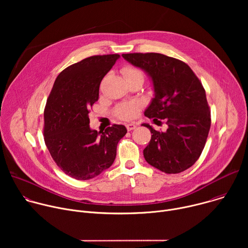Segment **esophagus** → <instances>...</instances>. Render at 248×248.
Returning <instances> with one entry per match:
<instances>
[{
    "label": "esophagus",
    "instance_id": "34e87169",
    "mask_svg": "<svg viewBox=\"0 0 248 248\" xmlns=\"http://www.w3.org/2000/svg\"><path fill=\"white\" fill-rule=\"evenodd\" d=\"M125 127H126V129L129 131V130L134 129V128L136 127V124H125Z\"/></svg>",
    "mask_w": 248,
    "mask_h": 248
}]
</instances>
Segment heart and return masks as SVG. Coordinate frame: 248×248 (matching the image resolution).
<instances>
[{
    "instance_id": "1",
    "label": "heart",
    "mask_w": 248,
    "mask_h": 248,
    "mask_svg": "<svg viewBox=\"0 0 248 248\" xmlns=\"http://www.w3.org/2000/svg\"><path fill=\"white\" fill-rule=\"evenodd\" d=\"M122 73L125 78L126 81L133 78H140L142 81L144 80V74L142 73V70H140L139 68L134 67L132 65L124 66L122 68ZM138 110V105L135 103H122L116 107L115 114L118 118L122 120H130L137 115Z\"/></svg>"
}]
</instances>
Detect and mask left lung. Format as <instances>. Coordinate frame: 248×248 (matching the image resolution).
I'll use <instances>...</instances> for the list:
<instances>
[{"label":"left lung","mask_w":248,"mask_h":248,"mask_svg":"<svg viewBox=\"0 0 248 248\" xmlns=\"http://www.w3.org/2000/svg\"><path fill=\"white\" fill-rule=\"evenodd\" d=\"M131 64L151 78L155 97L144 115L165 120L168 128L155 130L143 155L148 164L166 173H179L200 157L211 126L205 89L192 69L178 59L158 53L123 54ZM157 124V123H156Z\"/></svg>","instance_id":"1"}]
</instances>
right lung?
<instances>
[{
  "mask_svg": "<svg viewBox=\"0 0 248 248\" xmlns=\"http://www.w3.org/2000/svg\"><path fill=\"white\" fill-rule=\"evenodd\" d=\"M120 55L88 57L58 76L44 110L45 144L58 167L70 178L86 181L112 166L126 128L114 124L105 131L89 126L90 108L99 87Z\"/></svg>",
  "mask_w": 248,
  "mask_h": 248,
  "instance_id": "right-lung-1",
  "label": "right lung"
}]
</instances>
